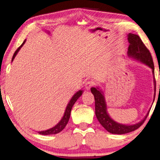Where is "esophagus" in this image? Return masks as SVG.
<instances>
[{
  "label": "esophagus",
  "instance_id": "34e87169",
  "mask_svg": "<svg viewBox=\"0 0 160 160\" xmlns=\"http://www.w3.org/2000/svg\"><path fill=\"white\" fill-rule=\"evenodd\" d=\"M92 86H93L92 82H89V81H88V82H86L85 84V88L87 90H89L90 88H92Z\"/></svg>",
  "mask_w": 160,
  "mask_h": 160
}]
</instances>
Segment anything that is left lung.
Segmentation results:
<instances>
[{"label": "left lung", "instance_id": "8db88e82", "mask_svg": "<svg viewBox=\"0 0 160 160\" xmlns=\"http://www.w3.org/2000/svg\"><path fill=\"white\" fill-rule=\"evenodd\" d=\"M127 39L129 42V45L127 51V54L129 57L132 58L139 61L147 65L152 69L153 74V82L154 87H155V94H154V100L155 97V89H156V82L155 79V67L152 61V56L150 52L148 50L147 48L145 46L143 42H142L138 35L133 33H129L127 35ZM91 92L94 97L95 100V114L97 116V120L100 124L105 128L108 132L114 134H124V133L132 132L133 131L139 128L142 124H143L144 121L147 118L148 113V112L145 118L139 122L127 125V124H123L118 123L110 118L108 111H107V105L104 97L103 93L99 89L98 87L97 88H92Z\"/></svg>", "mask_w": 160, "mask_h": 160}]
</instances>
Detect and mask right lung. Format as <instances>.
Wrapping results in <instances>:
<instances>
[{
    "instance_id": "add662e5",
    "label": "right lung",
    "mask_w": 160,
    "mask_h": 160,
    "mask_svg": "<svg viewBox=\"0 0 160 160\" xmlns=\"http://www.w3.org/2000/svg\"><path fill=\"white\" fill-rule=\"evenodd\" d=\"M25 42H26V40L24 42H23L21 46H20V47L15 51V52H14V54L12 57V62L14 60V57H16V55L17 54V53H18V52L19 51L20 49H21V48L23 45H24ZM82 93H83V91L80 89V90H79V91H78L76 93H75L73 96H72V98H71L70 101L68 102L67 106H66V108L65 110V112H64V114H63V118H62V120L59 121V123L56 124V125L52 127V128H51V129H49L45 130V131H41V132H38L40 134H42V135L56 134V133H58L60 132H62V131L65 128V127L66 126V124H67L69 120V118H70L72 107L73 106L74 103L76 102V101L80 98V96L82 94Z\"/></svg>"
}]
</instances>
